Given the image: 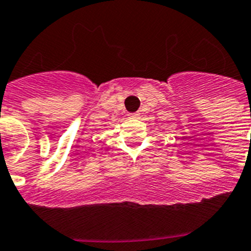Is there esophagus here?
Returning <instances> with one entry per match:
<instances>
[{
  "mask_svg": "<svg viewBox=\"0 0 251 251\" xmlns=\"http://www.w3.org/2000/svg\"><path fill=\"white\" fill-rule=\"evenodd\" d=\"M129 117L130 118H137V117H138V114H136V113H134V114H129Z\"/></svg>",
  "mask_w": 251,
  "mask_h": 251,
  "instance_id": "34e87169",
  "label": "esophagus"
}]
</instances>
